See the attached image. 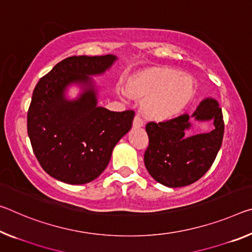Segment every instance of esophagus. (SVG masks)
I'll return each mask as SVG.
<instances>
[{"label": "esophagus", "instance_id": "esophagus-1", "mask_svg": "<svg viewBox=\"0 0 252 252\" xmlns=\"http://www.w3.org/2000/svg\"><path fill=\"white\" fill-rule=\"evenodd\" d=\"M145 125V122H143V120L141 119L140 115H135L134 119H133V126L135 127H141Z\"/></svg>", "mask_w": 252, "mask_h": 252}]
</instances>
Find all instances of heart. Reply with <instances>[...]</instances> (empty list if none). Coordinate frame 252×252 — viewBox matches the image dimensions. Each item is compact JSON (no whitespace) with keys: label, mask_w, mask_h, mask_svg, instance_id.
I'll use <instances>...</instances> for the list:
<instances>
[{"label":"heart","mask_w":252,"mask_h":252,"mask_svg":"<svg viewBox=\"0 0 252 252\" xmlns=\"http://www.w3.org/2000/svg\"><path fill=\"white\" fill-rule=\"evenodd\" d=\"M133 97L143 99L147 117L166 120L176 117L193 96L194 84L189 76L173 69H156L133 78L127 84Z\"/></svg>","instance_id":"b5f03b06"}]
</instances>
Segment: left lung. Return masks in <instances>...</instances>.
Returning a JSON list of instances; mask_svg holds the SVG:
<instances>
[{"mask_svg":"<svg viewBox=\"0 0 252 252\" xmlns=\"http://www.w3.org/2000/svg\"><path fill=\"white\" fill-rule=\"evenodd\" d=\"M191 116L198 121H212L215 129L207 134L187 136L191 117L186 113L167 121L147 123L149 146L145 165L162 185L182 187L198 181L212 166L221 148L224 121L219 103L205 98Z\"/></svg>","mask_w":252,"mask_h":252,"instance_id":"8db88e82","label":"left lung"}]
</instances>
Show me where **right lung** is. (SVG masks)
Instances as JSON below:
<instances>
[{
	"mask_svg": "<svg viewBox=\"0 0 252 252\" xmlns=\"http://www.w3.org/2000/svg\"><path fill=\"white\" fill-rule=\"evenodd\" d=\"M115 61L113 55L73 56L59 62L35 85L28 110V134L39 163L51 177L71 185L94 181L131 129L134 111L97 106L90 77L104 73ZM73 82L83 87V93L68 101L63 93Z\"/></svg>",
	"mask_w": 252,
	"mask_h": 252,
	"instance_id": "1",
	"label": "right lung"
}]
</instances>
